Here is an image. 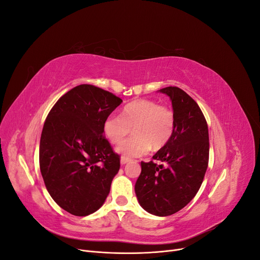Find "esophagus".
<instances>
[{
  "instance_id": "1",
  "label": "esophagus",
  "mask_w": 260,
  "mask_h": 260,
  "mask_svg": "<svg viewBox=\"0 0 260 260\" xmlns=\"http://www.w3.org/2000/svg\"><path fill=\"white\" fill-rule=\"evenodd\" d=\"M129 161H130V159L129 158H125V157H121V158H120L121 165H125V164H128Z\"/></svg>"
}]
</instances>
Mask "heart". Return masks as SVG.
I'll return each mask as SVG.
<instances>
[{
    "label": "heart",
    "instance_id": "heart-1",
    "mask_svg": "<svg viewBox=\"0 0 260 260\" xmlns=\"http://www.w3.org/2000/svg\"><path fill=\"white\" fill-rule=\"evenodd\" d=\"M176 128L175 114L167 106L147 99H139L124 105L120 117L109 116L104 120V137L113 144L129 135L133 137L116 147L118 154L125 158L142 156L148 149H159L174 136Z\"/></svg>",
    "mask_w": 260,
    "mask_h": 260
}]
</instances>
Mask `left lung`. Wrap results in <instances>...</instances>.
<instances>
[{"label":"left lung","mask_w":260,"mask_h":260,"mask_svg":"<svg viewBox=\"0 0 260 260\" xmlns=\"http://www.w3.org/2000/svg\"><path fill=\"white\" fill-rule=\"evenodd\" d=\"M169 96L176 128L169 142L153 160L141 162V175L135 186L139 204L155 216L166 217L190 203L202 185L208 166V127L198 103L177 86L159 90Z\"/></svg>","instance_id":"1"}]
</instances>
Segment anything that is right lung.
I'll use <instances>...</instances> for the list:
<instances>
[{
  "label": "right lung",
  "instance_id": "right-lung-1",
  "mask_svg": "<svg viewBox=\"0 0 260 260\" xmlns=\"http://www.w3.org/2000/svg\"><path fill=\"white\" fill-rule=\"evenodd\" d=\"M121 103L111 92L80 84L46 118L39 151L41 175L52 199L69 214H93L111 191L120 158L104 138L103 123Z\"/></svg>",
  "mask_w": 260,
  "mask_h": 260
}]
</instances>
